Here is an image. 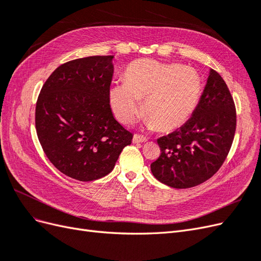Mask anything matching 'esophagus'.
Masks as SVG:
<instances>
[{
  "instance_id": "obj_1",
  "label": "esophagus",
  "mask_w": 261,
  "mask_h": 261,
  "mask_svg": "<svg viewBox=\"0 0 261 261\" xmlns=\"http://www.w3.org/2000/svg\"><path fill=\"white\" fill-rule=\"evenodd\" d=\"M145 141H147V138L143 135H138V134H135L133 137V143H135V144L145 143Z\"/></svg>"
}]
</instances>
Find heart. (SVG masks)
<instances>
[{
  "label": "heart",
  "instance_id": "obj_1",
  "mask_svg": "<svg viewBox=\"0 0 261 261\" xmlns=\"http://www.w3.org/2000/svg\"><path fill=\"white\" fill-rule=\"evenodd\" d=\"M125 82L110 87L109 101L116 118L132 123L140 113V100L148 116L145 125L171 130L185 124L198 105L201 81L196 70L179 64L153 60L134 61L125 72Z\"/></svg>",
  "mask_w": 261,
  "mask_h": 261
}]
</instances>
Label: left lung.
I'll return each mask as SVG.
<instances>
[{
	"mask_svg": "<svg viewBox=\"0 0 261 261\" xmlns=\"http://www.w3.org/2000/svg\"><path fill=\"white\" fill-rule=\"evenodd\" d=\"M236 128L233 98L216 70L209 77L192 117L158 139L161 154L150 168L153 176L173 188L199 185L215 175L230 151Z\"/></svg>",
	"mask_w": 261,
	"mask_h": 261,
	"instance_id": "left-lung-1",
	"label": "left lung"
}]
</instances>
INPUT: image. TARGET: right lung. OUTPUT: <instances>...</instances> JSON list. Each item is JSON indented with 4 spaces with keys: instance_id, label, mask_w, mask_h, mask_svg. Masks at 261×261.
Returning a JSON list of instances; mask_svg holds the SVG:
<instances>
[{
    "instance_id": "1",
    "label": "right lung",
    "mask_w": 261,
    "mask_h": 261,
    "mask_svg": "<svg viewBox=\"0 0 261 261\" xmlns=\"http://www.w3.org/2000/svg\"><path fill=\"white\" fill-rule=\"evenodd\" d=\"M113 55H94L59 66L36 106V129L44 153L63 174L89 181L108 175L133 134L112 113L109 90Z\"/></svg>"
}]
</instances>
